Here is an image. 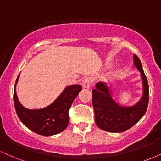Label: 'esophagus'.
I'll list each match as a JSON object with an SVG mask.
<instances>
[{"label": "esophagus", "mask_w": 161, "mask_h": 161, "mask_svg": "<svg viewBox=\"0 0 161 161\" xmlns=\"http://www.w3.org/2000/svg\"><path fill=\"white\" fill-rule=\"evenodd\" d=\"M92 82H93V80H92V79L91 78V77H87V78L85 79L82 82L83 88H89L90 86L92 85Z\"/></svg>", "instance_id": "esophagus-1"}]
</instances>
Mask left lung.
Masks as SVG:
<instances>
[{"mask_svg": "<svg viewBox=\"0 0 161 161\" xmlns=\"http://www.w3.org/2000/svg\"><path fill=\"white\" fill-rule=\"evenodd\" d=\"M135 67L140 72L143 86V95L133 106L125 107L118 104L113 99L108 85L98 82L92 90V104L95 110V123L102 130L110 132H123L138 123L145 115L149 101L147 80L142 69V63L133 55Z\"/></svg>", "mask_w": 161, "mask_h": 161, "instance_id": "8db88e82", "label": "left lung"}]
</instances>
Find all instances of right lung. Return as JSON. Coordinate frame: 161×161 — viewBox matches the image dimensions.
Here are the masks:
<instances>
[{
  "instance_id": "right-lung-1",
  "label": "right lung",
  "mask_w": 161,
  "mask_h": 161,
  "mask_svg": "<svg viewBox=\"0 0 161 161\" xmlns=\"http://www.w3.org/2000/svg\"><path fill=\"white\" fill-rule=\"evenodd\" d=\"M19 75L16 79L14 92V101L16 112L20 121L28 129L38 135L51 136L60 133L67 127L69 116V110L79 92L80 85L66 87L57 98L46 108L29 110L20 104L16 92Z\"/></svg>"
}]
</instances>
